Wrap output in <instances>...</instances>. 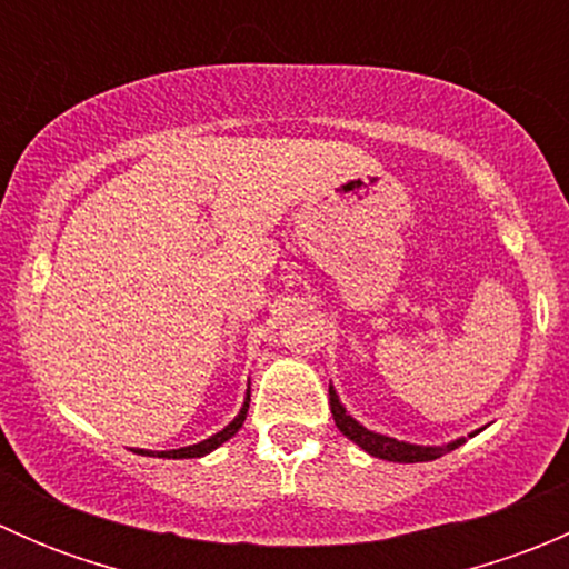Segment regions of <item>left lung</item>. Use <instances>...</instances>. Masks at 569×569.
Masks as SVG:
<instances>
[{"mask_svg": "<svg viewBox=\"0 0 569 569\" xmlns=\"http://www.w3.org/2000/svg\"><path fill=\"white\" fill-rule=\"evenodd\" d=\"M330 412L336 427L341 429L352 443H358L360 449L369 451L371 457H380V460H388V462H429V460H438V457H443L446 451H455L457 446L465 443V440H455V443L449 446H412V443H401V440L386 438V435L371 432V429L360 427L352 416H347V410L341 407V401H338V396L332 388H330Z\"/></svg>", "mask_w": 569, "mask_h": 569, "instance_id": "obj_1", "label": "left lung"}]
</instances>
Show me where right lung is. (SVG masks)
<instances>
[{"label": "right lung", "mask_w": 569, "mask_h": 569, "mask_svg": "<svg viewBox=\"0 0 569 569\" xmlns=\"http://www.w3.org/2000/svg\"><path fill=\"white\" fill-rule=\"evenodd\" d=\"M248 407H250V393H248V399H244V407L242 410H239V416L233 418L231 423H228L226 429H222V432H217V435H211L209 440H203V443H194V446H187V449H173V451H159L157 457H168V460H189V457H203V455H209V451H214L217 446H222L226 443V440H231L233 435L239 432V429H242V423H244V418H248ZM142 455H151V451H142ZM153 457V455H151Z\"/></svg>", "instance_id": "1"}]
</instances>
